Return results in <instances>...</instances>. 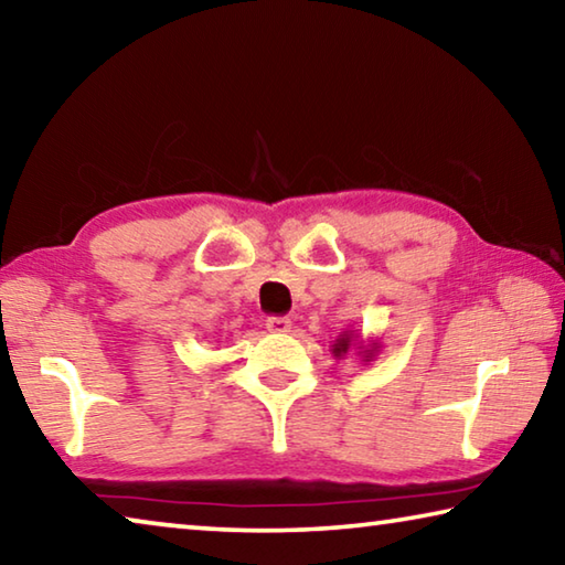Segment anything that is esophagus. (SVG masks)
Wrapping results in <instances>:
<instances>
[{"label":"esophagus","mask_w":565,"mask_h":565,"mask_svg":"<svg viewBox=\"0 0 565 565\" xmlns=\"http://www.w3.org/2000/svg\"><path fill=\"white\" fill-rule=\"evenodd\" d=\"M266 329H269L271 333H286L291 329V319L289 317H271V319H266Z\"/></svg>","instance_id":"obj_1"}]
</instances>
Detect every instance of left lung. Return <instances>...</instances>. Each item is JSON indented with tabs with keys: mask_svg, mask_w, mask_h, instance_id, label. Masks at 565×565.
I'll return each mask as SVG.
<instances>
[{
	"mask_svg": "<svg viewBox=\"0 0 565 565\" xmlns=\"http://www.w3.org/2000/svg\"><path fill=\"white\" fill-rule=\"evenodd\" d=\"M347 349H349V339H341L337 343V349H333V353H337V356H339V353H347Z\"/></svg>",
	"mask_w": 565,
	"mask_h": 565,
	"instance_id": "8db88e82",
	"label": "left lung"
}]
</instances>
